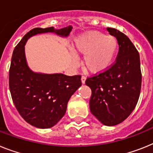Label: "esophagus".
Wrapping results in <instances>:
<instances>
[{
	"label": "esophagus",
	"instance_id": "1",
	"mask_svg": "<svg viewBox=\"0 0 153 153\" xmlns=\"http://www.w3.org/2000/svg\"><path fill=\"white\" fill-rule=\"evenodd\" d=\"M82 82L83 83V84H84L85 82V79H86V78H85V76H84V75H82Z\"/></svg>",
	"mask_w": 153,
	"mask_h": 153
}]
</instances>
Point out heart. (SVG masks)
I'll list each match as a JSON object with an SVG mask.
<instances>
[{
  "label": "heart",
  "mask_w": 153,
  "mask_h": 153,
  "mask_svg": "<svg viewBox=\"0 0 153 153\" xmlns=\"http://www.w3.org/2000/svg\"><path fill=\"white\" fill-rule=\"evenodd\" d=\"M118 43L115 37L98 31H89L74 39L72 49L84 56L85 68L92 74H101L110 68L116 57Z\"/></svg>",
  "instance_id": "heart-1"
}]
</instances>
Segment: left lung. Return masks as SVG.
<instances>
[{"label":"left lung","instance_id":"obj_1","mask_svg":"<svg viewBox=\"0 0 153 153\" xmlns=\"http://www.w3.org/2000/svg\"><path fill=\"white\" fill-rule=\"evenodd\" d=\"M116 37L119 51L108 70L88 77L85 84L92 90L89 107L102 124L114 126L123 122L135 108L142 87L138 51L126 35L106 28Z\"/></svg>","mask_w":153,"mask_h":153}]
</instances>
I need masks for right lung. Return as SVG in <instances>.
I'll return each instance as SVG.
<instances>
[{
  "instance_id": "add662e5",
  "label": "right lung",
  "mask_w": 153,
  "mask_h": 153,
  "mask_svg": "<svg viewBox=\"0 0 153 153\" xmlns=\"http://www.w3.org/2000/svg\"><path fill=\"white\" fill-rule=\"evenodd\" d=\"M72 27L61 29L35 28L27 33L14 49L9 69L11 98L22 117L34 127L49 128L64 117L71 96L82 85L81 75L45 74L33 72L27 66L25 46L27 39L38 33L68 36Z\"/></svg>"
}]
</instances>
